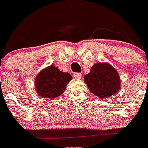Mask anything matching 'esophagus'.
Masks as SVG:
<instances>
[{
  "label": "esophagus",
  "mask_w": 148,
  "mask_h": 148,
  "mask_svg": "<svg viewBox=\"0 0 148 148\" xmlns=\"http://www.w3.org/2000/svg\"><path fill=\"white\" fill-rule=\"evenodd\" d=\"M74 77H75V78L80 79V78H82V74H80V73H74Z\"/></svg>",
  "instance_id": "1"
}]
</instances>
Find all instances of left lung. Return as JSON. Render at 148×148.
<instances>
[{"instance_id":"8db88e82","label":"left lung","mask_w":148,"mask_h":148,"mask_svg":"<svg viewBox=\"0 0 148 148\" xmlns=\"http://www.w3.org/2000/svg\"><path fill=\"white\" fill-rule=\"evenodd\" d=\"M84 79L89 91L100 99L112 97L121 87L118 71L108 63L95 64Z\"/></svg>"}]
</instances>
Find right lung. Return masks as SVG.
I'll return each instance as SVG.
<instances>
[{
    "label": "right lung",
    "mask_w": 148,
    "mask_h": 148,
    "mask_svg": "<svg viewBox=\"0 0 148 148\" xmlns=\"http://www.w3.org/2000/svg\"><path fill=\"white\" fill-rule=\"evenodd\" d=\"M72 77L51 64L41 70L35 78V89L39 97L54 99L64 93Z\"/></svg>",
    "instance_id": "right-lung-1"
}]
</instances>
